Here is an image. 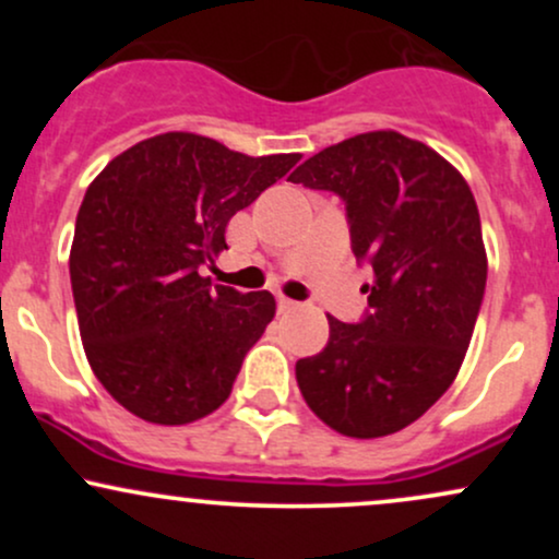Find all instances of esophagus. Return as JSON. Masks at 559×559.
I'll use <instances>...</instances> for the list:
<instances>
[{
	"label": "esophagus",
	"mask_w": 559,
	"mask_h": 559,
	"mask_svg": "<svg viewBox=\"0 0 559 559\" xmlns=\"http://www.w3.org/2000/svg\"><path fill=\"white\" fill-rule=\"evenodd\" d=\"M278 310H281V312L299 310V301H292V299H286V297H278Z\"/></svg>",
	"instance_id": "obj_1"
}]
</instances>
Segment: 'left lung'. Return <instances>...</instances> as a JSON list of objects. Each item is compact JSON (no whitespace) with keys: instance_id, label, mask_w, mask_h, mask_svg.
Returning a JSON list of instances; mask_svg holds the SVG:
<instances>
[{"instance_id":"obj_1","label":"left lung","mask_w":559,"mask_h":559,"mask_svg":"<svg viewBox=\"0 0 559 559\" xmlns=\"http://www.w3.org/2000/svg\"><path fill=\"white\" fill-rule=\"evenodd\" d=\"M288 181L342 199L352 252L373 267L360 323L329 316V344L297 362L301 396L352 439L402 431L452 386L476 329L486 249L471 186L396 131L333 144Z\"/></svg>"}]
</instances>
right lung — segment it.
I'll list each match as a JSON object with an SVG mask.
<instances>
[{"mask_svg":"<svg viewBox=\"0 0 559 559\" xmlns=\"http://www.w3.org/2000/svg\"><path fill=\"white\" fill-rule=\"evenodd\" d=\"M299 157H249L173 131L133 144L88 186L70 286L88 365L128 413L183 426L228 400L275 299L213 286L199 267L228 249L230 217Z\"/></svg>","mask_w":559,"mask_h":559,"instance_id":"right-lung-1","label":"right lung"}]
</instances>
